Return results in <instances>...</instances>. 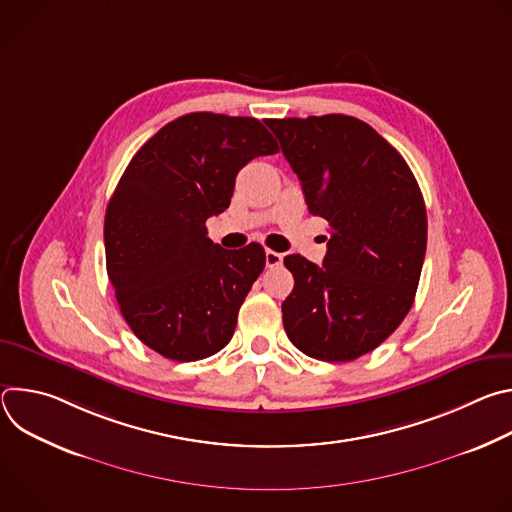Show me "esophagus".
<instances>
[{"label": "esophagus", "mask_w": 512, "mask_h": 512, "mask_svg": "<svg viewBox=\"0 0 512 512\" xmlns=\"http://www.w3.org/2000/svg\"><path fill=\"white\" fill-rule=\"evenodd\" d=\"M281 261H283V255H281V253L271 251V249L265 251V263H267V267H277V265H281Z\"/></svg>", "instance_id": "esophagus-1"}]
</instances>
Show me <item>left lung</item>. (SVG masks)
Returning <instances> with one entry per match:
<instances>
[{
  "label": "left lung",
  "instance_id": "left-lung-1",
  "mask_svg": "<svg viewBox=\"0 0 512 512\" xmlns=\"http://www.w3.org/2000/svg\"><path fill=\"white\" fill-rule=\"evenodd\" d=\"M265 123L310 212L330 227L322 267L302 255L283 259L294 273L281 304L285 334L312 358L354 360L385 342L413 306L427 247L421 190L403 156L356 117Z\"/></svg>",
  "mask_w": 512,
  "mask_h": 512
}]
</instances>
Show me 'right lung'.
Wrapping results in <instances>:
<instances>
[{
	"label": "right lung",
	"instance_id": "right-lung-1",
	"mask_svg": "<svg viewBox=\"0 0 512 512\" xmlns=\"http://www.w3.org/2000/svg\"><path fill=\"white\" fill-rule=\"evenodd\" d=\"M277 152L255 117L204 111L170 121L131 158L107 204L105 255L119 310L145 346L192 362L229 344L265 251L223 249L206 221L229 208L243 166Z\"/></svg>",
	"mask_w": 512,
	"mask_h": 512
}]
</instances>
